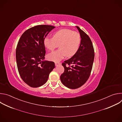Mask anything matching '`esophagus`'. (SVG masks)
<instances>
[{
  "mask_svg": "<svg viewBox=\"0 0 122 122\" xmlns=\"http://www.w3.org/2000/svg\"><path fill=\"white\" fill-rule=\"evenodd\" d=\"M59 64H60V63H59V62H55V65H56V66H58V65H59Z\"/></svg>",
  "mask_w": 122,
  "mask_h": 122,
  "instance_id": "esophagus-1",
  "label": "esophagus"
}]
</instances>
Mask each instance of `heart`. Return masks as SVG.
<instances>
[{
	"mask_svg": "<svg viewBox=\"0 0 122 122\" xmlns=\"http://www.w3.org/2000/svg\"><path fill=\"white\" fill-rule=\"evenodd\" d=\"M80 34L68 29L59 30L54 34L53 38L46 37L43 40L44 46L50 51L58 47L59 49L48 55V59L56 62H59L66 56H73L77 52L81 43Z\"/></svg>",
	"mask_w": 122,
	"mask_h": 122,
	"instance_id": "b5f03b06",
	"label": "heart"
}]
</instances>
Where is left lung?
<instances>
[{"label": "left lung", "mask_w": 122, "mask_h": 122, "mask_svg": "<svg viewBox=\"0 0 122 122\" xmlns=\"http://www.w3.org/2000/svg\"><path fill=\"white\" fill-rule=\"evenodd\" d=\"M76 27L81 38L80 45L77 53L62 63L65 70L60 76L62 83L70 89L78 88L87 81L91 74L95 57L91 39L79 27Z\"/></svg>", "instance_id": "8db88e82"}]
</instances>
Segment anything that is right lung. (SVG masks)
Segmentation results:
<instances>
[{
  "label": "right lung",
  "instance_id": "add662e5",
  "mask_svg": "<svg viewBox=\"0 0 122 122\" xmlns=\"http://www.w3.org/2000/svg\"><path fill=\"white\" fill-rule=\"evenodd\" d=\"M55 27L39 25L26 30L21 36L16 50L19 74L29 86L36 88L45 84L55 67L54 62L46 61L43 40Z\"/></svg>",
  "mask_w": 122,
  "mask_h": 122
}]
</instances>
